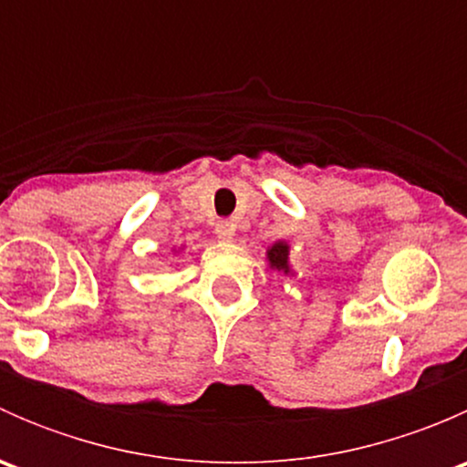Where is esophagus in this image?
Returning a JSON list of instances; mask_svg holds the SVG:
<instances>
[{"mask_svg": "<svg viewBox=\"0 0 467 467\" xmlns=\"http://www.w3.org/2000/svg\"><path fill=\"white\" fill-rule=\"evenodd\" d=\"M214 233H216V237L221 239V242H233V239H234V223H233V221H219V223L214 225Z\"/></svg>", "mask_w": 467, "mask_h": 467, "instance_id": "1", "label": "esophagus"}]
</instances>
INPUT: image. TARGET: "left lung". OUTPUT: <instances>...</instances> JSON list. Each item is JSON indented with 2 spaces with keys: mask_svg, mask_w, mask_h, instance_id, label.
<instances>
[{
  "mask_svg": "<svg viewBox=\"0 0 467 467\" xmlns=\"http://www.w3.org/2000/svg\"><path fill=\"white\" fill-rule=\"evenodd\" d=\"M266 260L268 266L273 271H282L285 275H289L291 266H289V244L286 242H275L271 248L266 251Z\"/></svg>",
  "mask_w": 467,
  "mask_h": 467,
  "instance_id": "obj_1",
  "label": "left lung"
}]
</instances>
